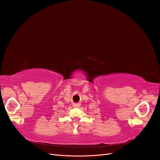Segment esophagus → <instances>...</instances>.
<instances>
[{"label": "esophagus", "mask_w": 160, "mask_h": 160, "mask_svg": "<svg viewBox=\"0 0 160 160\" xmlns=\"http://www.w3.org/2000/svg\"><path fill=\"white\" fill-rule=\"evenodd\" d=\"M74 106H75V107H76V108H78L79 106V103H76V104L74 105Z\"/></svg>", "instance_id": "1"}]
</instances>
